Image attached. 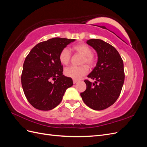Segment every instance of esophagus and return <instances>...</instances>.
<instances>
[{
	"label": "esophagus",
	"mask_w": 147,
	"mask_h": 147,
	"mask_svg": "<svg viewBox=\"0 0 147 147\" xmlns=\"http://www.w3.org/2000/svg\"><path fill=\"white\" fill-rule=\"evenodd\" d=\"M77 82H78V80H73V83H74V84L77 83Z\"/></svg>",
	"instance_id": "1"
}]
</instances>
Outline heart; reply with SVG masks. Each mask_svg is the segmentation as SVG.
<instances>
[{
	"label": "heart",
	"mask_w": 147,
	"mask_h": 147,
	"mask_svg": "<svg viewBox=\"0 0 147 147\" xmlns=\"http://www.w3.org/2000/svg\"><path fill=\"white\" fill-rule=\"evenodd\" d=\"M72 50L83 56L82 63H86L89 65H92L94 64L95 59L92 55V49L85 43H79L74 45ZM71 53L69 49L64 48L60 52L59 59L61 63L63 65H67L70 60ZM88 72V67L86 65L80 67L70 66L65 69L64 74L67 77L73 78L74 80H79L82 78Z\"/></svg>",
	"instance_id": "heart-1"
}]
</instances>
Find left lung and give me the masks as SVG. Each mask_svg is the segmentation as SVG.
I'll return each mask as SVG.
<instances>
[{
  "label": "left lung",
  "instance_id": "1",
  "mask_svg": "<svg viewBox=\"0 0 147 147\" xmlns=\"http://www.w3.org/2000/svg\"><path fill=\"white\" fill-rule=\"evenodd\" d=\"M97 54L95 67L88 75L94 83L84 80L86 89L80 93L86 105L95 110L109 107L118 99L124 82L123 61L116 48L100 39L86 42Z\"/></svg>",
  "mask_w": 147,
  "mask_h": 147
}]
</instances>
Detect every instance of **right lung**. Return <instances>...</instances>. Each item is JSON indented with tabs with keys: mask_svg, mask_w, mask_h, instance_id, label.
Wrapping results in <instances>:
<instances>
[{
	"mask_svg": "<svg viewBox=\"0 0 147 147\" xmlns=\"http://www.w3.org/2000/svg\"><path fill=\"white\" fill-rule=\"evenodd\" d=\"M75 39L53 38L35 45L26 57L21 75L24 94L34 108L50 110L58 105L67 89L73 85L71 78L63 74L60 52Z\"/></svg>",
	"mask_w": 147,
	"mask_h": 147,
	"instance_id": "add662e5",
	"label": "right lung"
}]
</instances>
